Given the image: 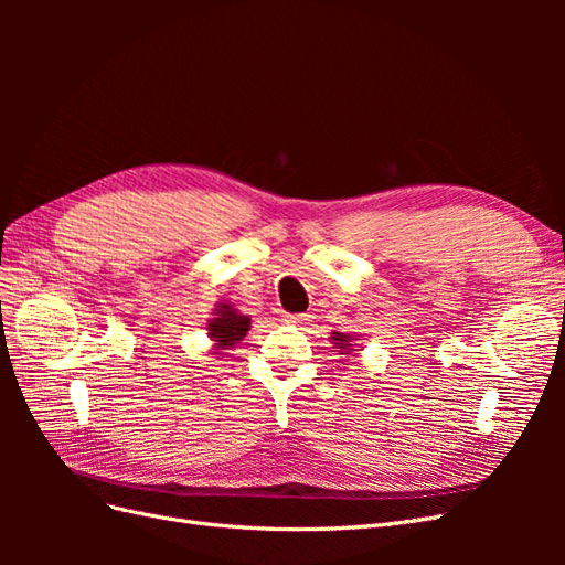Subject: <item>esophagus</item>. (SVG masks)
I'll return each instance as SVG.
<instances>
[{"instance_id": "obj_1", "label": "esophagus", "mask_w": 565, "mask_h": 565, "mask_svg": "<svg viewBox=\"0 0 565 565\" xmlns=\"http://www.w3.org/2000/svg\"><path fill=\"white\" fill-rule=\"evenodd\" d=\"M311 316L309 313H287L285 316V322H292V324H303L306 320H309Z\"/></svg>"}]
</instances>
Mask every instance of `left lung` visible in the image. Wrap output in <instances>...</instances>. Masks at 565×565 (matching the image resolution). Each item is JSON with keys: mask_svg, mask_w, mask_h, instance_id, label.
Here are the masks:
<instances>
[{"mask_svg": "<svg viewBox=\"0 0 565 565\" xmlns=\"http://www.w3.org/2000/svg\"><path fill=\"white\" fill-rule=\"evenodd\" d=\"M337 337H332L334 339V344H337V349H349L351 344H349V337L347 334H339V332H334ZM349 351H353V349H349ZM347 351V353H349Z\"/></svg>", "mask_w": 565, "mask_h": 565, "instance_id": "left-lung-1", "label": "left lung"}]
</instances>
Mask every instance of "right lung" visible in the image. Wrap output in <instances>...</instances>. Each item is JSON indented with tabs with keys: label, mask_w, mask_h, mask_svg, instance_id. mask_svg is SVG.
<instances>
[{
	"label": "right lung",
	"mask_w": 565,
	"mask_h": 565,
	"mask_svg": "<svg viewBox=\"0 0 565 565\" xmlns=\"http://www.w3.org/2000/svg\"><path fill=\"white\" fill-rule=\"evenodd\" d=\"M207 330H210V337L221 349H231L235 341H241L247 334L249 318L241 316L237 311H233L228 303H224V306H218V313H216V318L210 320Z\"/></svg>",
	"instance_id": "add662e5"
}]
</instances>
